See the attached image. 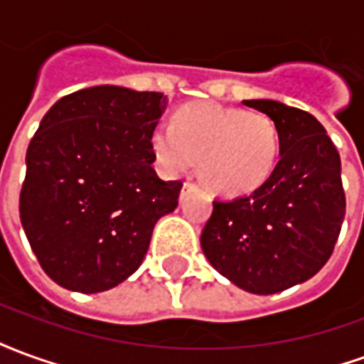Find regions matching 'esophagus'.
Listing matches in <instances>:
<instances>
[{
  "label": "esophagus",
  "mask_w": 364,
  "mask_h": 364,
  "mask_svg": "<svg viewBox=\"0 0 364 364\" xmlns=\"http://www.w3.org/2000/svg\"><path fill=\"white\" fill-rule=\"evenodd\" d=\"M195 189V185H193V183H185V185H183V189H181V197H185V195H187V193H189V191H193Z\"/></svg>",
  "instance_id": "esophagus-1"
}]
</instances>
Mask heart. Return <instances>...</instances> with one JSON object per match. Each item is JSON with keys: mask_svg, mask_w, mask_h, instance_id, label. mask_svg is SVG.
Returning <instances> with one entry per match:
<instances>
[{"mask_svg": "<svg viewBox=\"0 0 364 364\" xmlns=\"http://www.w3.org/2000/svg\"><path fill=\"white\" fill-rule=\"evenodd\" d=\"M151 151L167 175L189 171L198 159L200 179L220 195L252 193L273 171L281 134L267 114L216 103L185 105L173 122L158 124Z\"/></svg>", "mask_w": 364, "mask_h": 364, "instance_id": "heart-1", "label": "heart"}]
</instances>
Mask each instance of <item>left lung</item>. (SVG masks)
Wrapping results in <instances>:
<instances>
[{"label":"left lung","instance_id":"1","mask_svg":"<svg viewBox=\"0 0 364 364\" xmlns=\"http://www.w3.org/2000/svg\"><path fill=\"white\" fill-rule=\"evenodd\" d=\"M242 103L277 124L281 158L252 195L214 200L200 247L236 287L274 294L312 279L336 247L345 218L341 159L310 112L273 99Z\"/></svg>","mask_w":364,"mask_h":364}]
</instances>
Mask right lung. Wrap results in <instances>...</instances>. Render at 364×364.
I'll return each mask as SVG.
<instances>
[{"label": "right lung", "instance_id": "1", "mask_svg": "<svg viewBox=\"0 0 364 364\" xmlns=\"http://www.w3.org/2000/svg\"><path fill=\"white\" fill-rule=\"evenodd\" d=\"M167 95L97 85L62 97L28 144L19 214L36 259L74 292L114 289L142 265L181 181L159 179L150 136Z\"/></svg>", "mask_w": 364, "mask_h": 364}]
</instances>
